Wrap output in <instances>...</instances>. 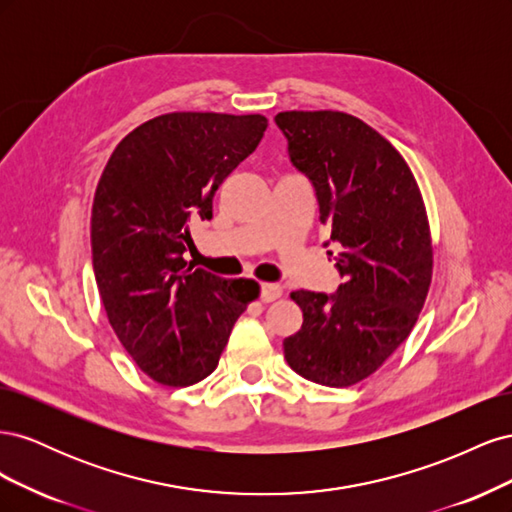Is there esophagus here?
I'll return each instance as SVG.
<instances>
[{
    "mask_svg": "<svg viewBox=\"0 0 512 512\" xmlns=\"http://www.w3.org/2000/svg\"><path fill=\"white\" fill-rule=\"evenodd\" d=\"M282 286H277V284H262V288H260V299L265 301V303H271V301H277L282 297Z\"/></svg>",
    "mask_w": 512,
    "mask_h": 512,
    "instance_id": "34e87169",
    "label": "esophagus"
}]
</instances>
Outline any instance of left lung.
I'll list each match as a JSON object with an SVG mask.
<instances>
[{
	"label": "left lung",
	"mask_w": 512,
	"mask_h": 512,
	"mask_svg": "<svg viewBox=\"0 0 512 512\" xmlns=\"http://www.w3.org/2000/svg\"><path fill=\"white\" fill-rule=\"evenodd\" d=\"M275 123L314 185L344 277L333 294H290L303 324L284 339V356L305 380L352 386L406 342L425 305L433 247L423 196L401 153L359 117L286 111Z\"/></svg>",
	"instance_id": "8db88e82"
}]
</instances>
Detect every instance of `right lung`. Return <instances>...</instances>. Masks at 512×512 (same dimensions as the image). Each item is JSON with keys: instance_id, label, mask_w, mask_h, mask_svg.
<instances>
[{"instance_id": "right-lung-1", "label": "right lung", "mask_w": 512, "mask_h": 512, "mask_svg": "<svg viewBox=\"0 0 512 512\" xmlns=\"http://www.w3.org/2000/svg\"><path fill=\"white\" fill-rule=\"evenodd\" d=\"M262 115L168 113L115 147L91 209V258L108 322L138 369L190 386L218 367L254 280H222L183 254L222 181L258 147Z\"/></svg>"}]
</instances>
